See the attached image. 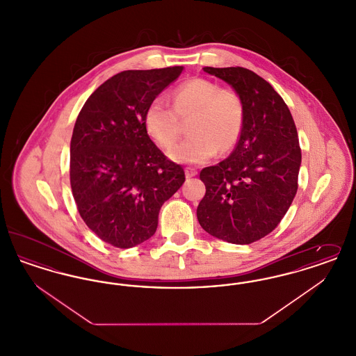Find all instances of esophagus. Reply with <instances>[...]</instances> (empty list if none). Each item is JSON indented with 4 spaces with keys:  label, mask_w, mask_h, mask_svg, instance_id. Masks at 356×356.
Segmentation results:
<instances>
[{
    "label": "esophagus",
    "mask_w": 356,
    "mask_h": 356,
    "mask_svg": "<svg viewBox=\"0 0 356 356\" xmlns=\"http://www.w3.org/2000/svg\"><path fill=\"white\" fill-rule=\"evenodd\" d=\"M197 175V170H192V168H186V179H191L193 176Z\"/></svg>",
    "instance_id": "obj_1"
}]
</instances>
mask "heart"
<instances>
[{"label": "heart", "instance_id": "obj_1", "mask_svg": "<svg viewBox=\"0 0 356 356\" xmlns=\"http://www.w3.org/2000/svg\"><path fill=\"white\" fill-rule=\"evenodd\" d=\"M189 118L188 132L192 136L176 144L168 156L180 164L199 165L236 144L243 127V105L234 90L193 79L173 92V106L161 96L153 99L144 124L160 148H170L180 135V119Z\"/></svg>", "mask_w": 356, "mask_h": 356}]
</instances>
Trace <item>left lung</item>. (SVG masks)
I'll return each mask as SVG.
<instances>
[{"label": "left lung", "instance_id": "8db88e82", "mask_svg": "<svg viewBox=\"0 0 356 356\" xmlns=\"http://www.w3.org/2000/svg\"><path fill=\"white\" fill-rule=\"evenodd\" d=\"M203 69L235 90L243 127L231 156L200 172L207 191L197 220L212 236L250 244L277 227L296 195L302 164L298 131L287 104L252 70Z\"/></svg>", "mask_w": 356, "mask_h": 356}]
</instances>
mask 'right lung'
I'll return each instance as SVG.
<instances>
[{"label":"right lung","instance_id":"obj_1","mask_svg":"<svg viewBox=\"0 0 356 356\" xmlns=\"http://www.w3.org/2000/svg\"><path fill=\"white\" fill-rule=\"evenodd\" d=\"M183 67L124 70L86 100L70 140V186L85 224L102 241L132 248L152 237L159 212L186 181L184 170L145 129L148 105Z\"/></svg>","mask_w":356,"mask_h":356}]
</instances>
